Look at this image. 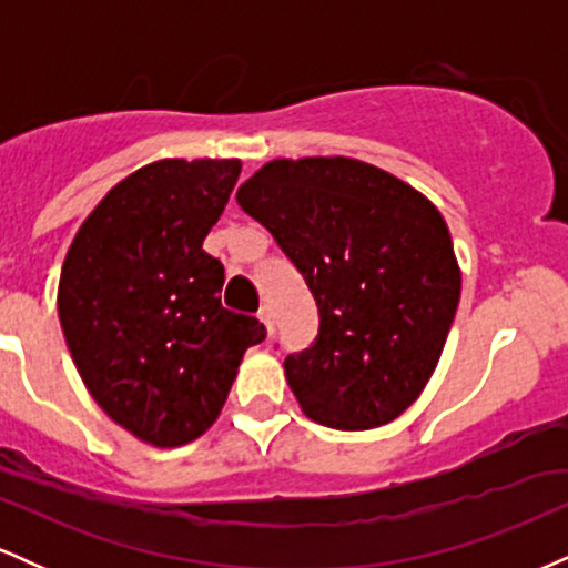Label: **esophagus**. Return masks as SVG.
Masks as SVG:
<instances>
[{"instance_id": "34e87169", "label": "esophagus", "mask_w": 568, "mask_h": 568, "mask_svg": "<svg viewBox=\"0 0 568 568\" xmlns=\"http://www.w3.org/2000/svg\"><path fill=\"white\" fill-rule=\"evenodd\" d=\"M258 321L264 323L266 334H272V331H275V317H272L270 306H262V310H258Z\"/></svg>"}]
</instances>
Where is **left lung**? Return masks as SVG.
<instances>
[{
    "label": "left lung",
    "instance_id": "left-lung-1",
    "mask_svg": "<svg viewBox=\"0 0 568 568\" xmlns=\"http://www.w3.org/2000/svg\"><path fill=\"white\" fill-rule=\"evenodd\" d=\"M237 205L275 237L317 304V336L285 357L298 406L336 429L400 416L433 376L462 275L438 207L347 158L266 162Z\"/></svg>",
    "mask_w": 568,
    "mask_h": 568
}]
</instances>
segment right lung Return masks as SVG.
<instances>
[{
    "instance_id": "right-lung-1",
    "label": "right lung",
    "mask_w": 568,
    "mask_h": 568,
    "mask_svg": "<svg viewBox=\"0 0 568 568\" xmlns=\"http://www.w3.org/2000/svg\"><path fill=\"white\" fill-rule=\"evenodd\" d=\"M237 175V160L152 162L98 202L63 262L58 315L84 387L152 446L200 438L266 338L221 306L224 264L202 251Z\"/></svg>"
}]
</instances>
